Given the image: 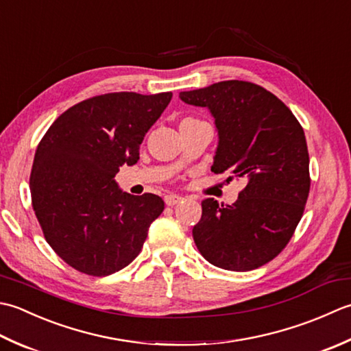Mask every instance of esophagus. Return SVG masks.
Returning <instances> with one entry per match:
<instances>
[{
	"label": "esophagus",
	"mask_w": 351,
	"mask_h": 351,
	"mask_svg": "<svg viewBox=\"0 0 351 351\" xmlns=\"http://www.w3.org/2000/svg\"><path fill=\"white\" fill-rule=\"evenodd\" d=\"M183 197L180 195H176V194H169V195H165V204L167 206H176L178 203H182Z\"/></svg>",
	"instance_id": "obj_1"
}]
</instances>
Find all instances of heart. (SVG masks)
Returning <instances> with one entry per match:
<instances>
[{"instance_id": "b5f03b06", "label": "heart", "mask_w": 351, "mask_h": 351, "mask_svg": "<svg viewBox=\"0 0 351 351\" xmlns=\"http://www.w3.org/2000/svg\"><path fill=\"white\" fill-rule=\"evenodd\" d=\"M184 121H195V119H194V118H184V119L182 121V123H184Z\"/></svg>"}]
</instances>
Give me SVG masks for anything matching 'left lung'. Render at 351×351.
<instances>
[{"instance_id": "8db88e82", "label": "left lung", "mask_w": 351, "mask_h": 351, "mask_svg": "<svg viewBox=\"0 0 351 351\" xmlns=\"http://www.w3.org/2000/svg\"><path fill=\"white\" fill-rule=\"evenodd\" d=\"M215 121V174L228 171L247 186L230 206L206 198L192 228L207 262L228 271L273 261L294 234L309 195V153L302 125L280 99L254 83L227 80L180 92ZM228 177V178H232Z\"/></svg>"}]
</instances>
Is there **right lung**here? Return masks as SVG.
Listing matches in <instances>:
<instances>
[{"instance_id": "obj_1", "label": "right lung", "mask_w": 351, "mask_h": 351, "mask_svg": "<svg viewBox=\"0 0 351 351\" xmlns=\"http://www.w3.org/2000/svg\"><path fill=\"white\" fill-rule=\"evenodd\" d=\"M171 98L113 92L84 99L38 145L30 176L36 218L49 247L80 273L103 277L127 267L163 212L160 197L121 191L115 176L139 160L144 136Z\"/></svg>"}]
</instances>
